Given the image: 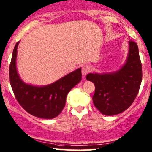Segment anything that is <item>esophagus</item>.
Instances as JSON below:
<instances>
[{"label": "esophagus", "instance_id": "1", "mask_svg": "<svg viewBox=\"0 0 152 152\" xmlns=\"http://www.w3.org/2000/svg\"><path fill=\"white\" fill-rule=\"evenodd\" d=\"M90 71V68L88 65H84L82 67V74L83 76H85Z\"/></svg>", "mask_w": 152, "mask_h": 152}]
</instances>
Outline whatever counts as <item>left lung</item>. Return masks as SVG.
Listing matches in <instances>:
<instances>
[{"label":"left lung","mask_w":152,"mask_h":152,"mask_svg":"<svg viewBox=\"0 0 152 152\" xmlns=\"http://www.w3.org/2000/svg\"><path fill=\"white\" fill-rule=\"evenodd\" d=\"M127 59L122 68L112 73H89L95 91L94 105L104 115H118L132 104L138 94L142 80V67L137 44L129 40Z\"/></svg>","instance_id":"obj_1"}]
</instances>
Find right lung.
Returning <instances> with one entry per match:
<instances>
[{
	"instance_id": "right-lung-1",
	"label": "right lung",
	"mask_w": 152,
	"mask_h": 152,
	"mask_svg": "<svg viewBox=\"0 0 152 152\" xmlns=\"http://www.w3.org/2000/svg\"><path fill=\"white\" fill-rule=\"evenodd\" d=\"M18 44V42L14 48L9 67L10 83L16 99L30 115L42 119L55 118L65 107L68 92L81 81V68L45 86L26 84L20 79L16 69Z\"/></svg>"
}]
</instances>
